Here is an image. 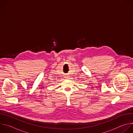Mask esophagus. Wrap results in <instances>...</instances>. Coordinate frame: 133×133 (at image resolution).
I'll list each match as a JSON object with an SVG mask.
<instances>
[{"label":"esophagus","mask_w":133,"mask_h":133,"mask_svg":"<svg viewBox=\"0 0 133 133\" xmlns=\"http://www.w3.org/2000/svg\"><path fill=\"white\" fill-rule=\"evenodd\" d=\"M65 78H66V79H68V78H69V77L66 76V77H65Z\"/></svg>","instance_id":"1"}]
</instances>
